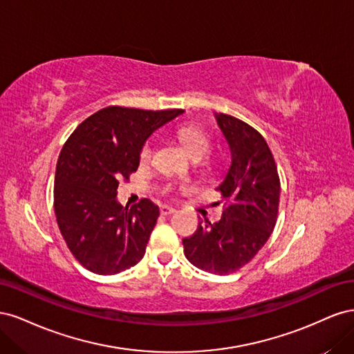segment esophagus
<instances>
[{
  "mask_svg": "<svg viewBox=\"0 0 354 354\" xmlns=\"http://www.w3.org/2000/svg\"><path fill=\"white\" fill-rule=\"evenodd\" d=\"M174 212L176 209L173 207H168V205L160 207V214H162V216H169V214H174Z\"/></svg>",
  "mask_w": 354,
  "mask_h": 354,
  "instance_id": "34e87169",
  "label": "esophagus"
}]
</instances>
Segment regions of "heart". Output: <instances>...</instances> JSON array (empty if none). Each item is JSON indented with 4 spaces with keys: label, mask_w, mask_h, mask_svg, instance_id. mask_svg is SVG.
I'll return each mask as SVG.
<instances>
[{
    "label": "heart",
    "mask_w": 354,
    "mask_h": 354,
    "mask_svg": "<svg viewBox=\"0 0 354 354\" xmlns=\"http://www.w3.org/2000/svg\"><path fill=\"white\" fill-rule=\"evenodd\" d=\"M177 137L178 140L183 143L186 147V151L190 153L192 158H203L208 155L212 146L211 136L201 128L199 125L195 124H185L180 125L177 128ZM153 156V142L152 140H146L140 151H138V162L140 164H149L152 160Z\"/></svg>",
    "instance_id": "obj_1"
}]
</instances>
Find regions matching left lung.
<instances>
[{
	"mask_svg": "<svg viewBox=\"0 0 354 354\" xmlns=\"http://www.w3.org/2000/svg\"><path fill=\"white\" fill-rule=\"evenodd\" d=\"M232 153V164L216 189L224 201L217 223H199L183 239L186 259L201 270L230 274L257 255L274 229L281 180L264 137L238 118L216 115Z\"/></svg>",
	"mask_w": 354,
	"mask_h": 354,
	"instance_id": "obj_1",
	"label": "left lung"
}]
</instances>
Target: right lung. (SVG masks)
<instances>
[{"instance_id":"obj_1","label":"right lung","mask_w":354,"mask_h":354,"mask_svg":"<svg viewBox=\"0 0 354 354\" xmlns=\"http://www.w3.org/2000/svg\"><path fill=\"white\" fill-rule=\"evenodd\" d=\"M181 109L108 106L82 121L63 145L56 165L55 214L69 251L85 269L116 274L143 259L159 217L153 202H116V189L138 167V151Z\"/></svg>"}]
</instances>
